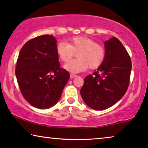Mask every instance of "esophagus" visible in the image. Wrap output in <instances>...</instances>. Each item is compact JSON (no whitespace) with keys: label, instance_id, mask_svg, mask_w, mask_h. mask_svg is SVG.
<instances>
[{"label":"esophagus","instance_id":"esophagus-1","mask_svg":"<svg viewBox=\"0 0 148 148\" xmlns=\"http://www.w3.org/2000/svg\"><path fill=\"white\" fill-rule=\"evenodd\" d=\"M77 77V75H75V74H74V73H71L70 75V77L71 78V79H73V78H74V77Z\"/></svg>","mask_w":148,"mask_h":148}]
</instances>
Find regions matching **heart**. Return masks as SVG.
<instances>
[{
  "label": "heart",
  "mask_w": 148,
  "mask_h": 148,
  "mask_svg": "<svg viewBox=\"0 0 148 148\" xmlns=\"http://www.w3.org/2000/svg\"><path fill=\"white\" fill-rule=\"evenodd\" d=\"M56 53L62 62H68L77 53V58L67 62L64 67L72 73L82 72L89 68L96 69L102 65L106 58V50L94 40L83 36L69 39L68 43L59 42Z\"/></svg>",
  "instance_id": "heart-1"
}]
</instances>
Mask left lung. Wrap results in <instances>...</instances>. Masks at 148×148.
<instances>
[{
	"instance_id": "8db88e82",
	"label": "left lung",
	"mask_w": 148,
	"mask_h": 148,
	"mask_svg": "<svg viewBox=\"0 0 148 148\" xmlns=\"http://www.w3.org/2000/svg\"><path fill=\"white\" fill-rule=\"evenodd\" d=\"M106 58L96 71L85 78L80 94L84 102L94 110L108 108L126 93L132 64L123 44L112 37L104 42Z\"/></svg>"
}]
</instances>
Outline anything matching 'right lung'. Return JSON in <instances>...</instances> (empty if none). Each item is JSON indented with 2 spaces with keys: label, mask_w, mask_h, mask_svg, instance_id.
Instances as JSON below:
<instances>
[{
  "label": "right lung",
  "mask_w": 148,
  "mask_h": 148,
  "mask_svg": "<svg viewBox=\"0 0 148 148\" xmlns=\"http://www.w3.org/2000/svg\"><path fill=\"white\" fill-rule=\"evenodd\" d=\"M56 48L53 36L42 35L26 42L18 56V85L23 98L36 108L54 106L69 79V72L60 67Z\"/></svg>",
  "instance_id": "1"
}]
</instances>
